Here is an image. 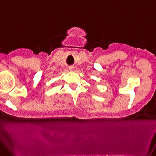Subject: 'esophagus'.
Listing matches in <instances>:
<instances>
[{"mask_svg": "<svg viewBox=\"0 0 156 156\" xmlns=\"http://www.w3.org/2000/svg\"><path fill=\"white\" fill-rule=\"evenodd\" d=\"M68 68H69L70 70H71V71H73V70H74V66H69V67H68Z\"/></svg>", "mask_w": 156, "mask_h": 156, "instance_id": "34e87169", "label": "esophagus"}]
</instances>
